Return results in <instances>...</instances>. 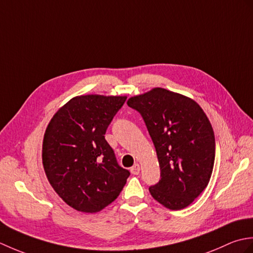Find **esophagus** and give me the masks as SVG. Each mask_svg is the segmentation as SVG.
<instances>
[{"label": "esophagus", "mask_w": 253, "mask_h": 253, "mask_svg": "<svg viewBox=\"0 0 253 253\" xmlns=\"http://www.w3.org/2000/svg\"><path fill=\"white\" fill-rule=\"evenodd\" d=\"M130 171H131L133 175H138L139 171H140V165H139L138 163H136L135 165L132 166V168H130Z\"/></svg>", "instance_id": "esophagus-1"}]
</instances>
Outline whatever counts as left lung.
<instances>
[{
  "label": "left lung",
  "mask_w": 253,
  "mask_h": 253,
  "mask_svg": "<svg viewBox=\"0 0 253 253\" xmlns=\"http://www.w3.org/2000/svg\"><path fill=\"white\" fill-rule=\"evenodd\" d=\"M142 116L157 151L161 179L149 188L169 210L189 206L206 189L215 159L211 123L196 101L163 88L127 101Z\"/></svg>",
  "instance_id": "1"
}]
</instances>
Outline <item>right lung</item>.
Here are the masks:
<instances>
[{
    "mask_svg": "<svg viewBox=\"0 0 253 253\" xmlns=\"http://www.w3.org/2000/svg\"><path fill=\"white\" fill-rule=\"evenodd\" d=\"M126 96H75L46 127L42 163L51 186L69 207L96 213L120 196L129 170L118 165L105 140Z\"/></svg>",
    "mask_w": 253,
    "mask_h": 253,
    "instance_id": "obj_1",
    "label": "right lung"
}]
</instances>
